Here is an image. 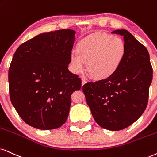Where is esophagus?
I'll use <instances>...</instances> for the list:
<instances>
[{"mask_svg":"<svg viewBox=\"0 0 157 157\" xmlns=\"http://www.w3.org/2000/svg\"><path fill=\"white\" fill-rule=\"evenodd\" d=\"M86 83H87V81L84 80V79H82V85H84L85 84H86Z\"/></svg>","mask_w":157,"mask_h":157,"instance_id":"34e87169","label":"esophagus"}]
</instances>
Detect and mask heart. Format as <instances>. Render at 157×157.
Here are the masks:
<instances>
[{
  "instance_id": "1",
  "label": "heart",
  "mask_w": 157,
  "mask_h": 157,
  "mask_svg": "<svg viewBox=\"0 0 157 157\" xmlns=\"http://www.w3.org/2000/svg\"><path fill=\"white\" fill-rule=\"evenodd\" d=\"M126 45L120 37L96 33L80 40L77 53H72L70 64L75 72H81L86 64L88 75L97 80L110 78L117 72L125 56Z\"/></svg>"
}]
</instances>
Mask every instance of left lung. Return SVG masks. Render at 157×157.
<instances>
[{"label": "left lung", "instance_id": "8db88e82", "mask_svg": "<svg viewBox=\"0 0 157 157\" xmlns=\"http://www.w3.org/2000/svg\"><path fill=\"white\" fill-rule=\"evenodd\" d=\"M125 56L115 74L106 80L83 85L87 104L97 124L109 130L128 128L141 116L148 104L153 69L144 45L125 29Z\"/></svg>", "mask_w": 157, "mask_h": 157}]
</instances>
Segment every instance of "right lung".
<instances>
[{
	"instance_id": "right-lung-1",
	"label": "right lung",
	"mask_w": 157,
	"mask_h": 157,
	"mask_svg": "<svg viewBox=\"0 0 157 157\" xmlns=\"http://www.w3.org/2000/svg\"><path fill=\"white\" fill-rule=\"evenodd\" d=\"M75 32L40 34L20 45L9 70L11 104L25 122L40 130L60 128L68 117L71 95L81 80L68 69Z\"/></svg>"
}]
</instances>
